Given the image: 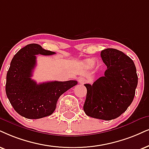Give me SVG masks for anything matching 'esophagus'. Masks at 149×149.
<instances>
[{"instance_id": "esophagus-1", "label": "esophagus", "mask_w": 149, "mask_h": 149, "mask_svg": "<svg viewBox=\"0 0 149 149\" xmlns=\"http://www.w3.org/2000/svg\"><path fill=\"white\" fill-rule=\"evenodd\" d=\"M78 81H79V82H80V84H84V83H85V82H86V79L84 78H83V77H80V78L78 79Z\"/></svg>"}]
</instances>
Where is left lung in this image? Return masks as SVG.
<instances>
[{
  "mask_svg": "<svg viewBox=\"0 0 149 149\" xmlns=\"http://www.w3.org/2000/svg\"><path fill=\"white\" fill-rule=\"evenodd\" d=\"M100 56L107 69L92 85L84 84L87 93L83 109L91 118L111 120L131 104L138 78L134 63L123 52L109 48L102 51Z\"/></svg>",
  "mask_w": 149,
  "mask_h": 149,
  "instance_id": "8db88e82",
  "label": "left lung"
}]
</instances>
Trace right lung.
<instances>
[{"mask_svg": "<svg viewBox=\"0 0 149 149\" xmlns=\"http://www.w3.org/2000/svg\"><path fill=\"white\" fill-rule=\"evenodd\" d=\"M55 54L38 44H29L12 58L7 73L5 91L13 108L24 118L39 119L52 115L60 96L78 84L76 80L37 84L31 79L36 65V55Z\"/></svg>", "mask_w": 149, "mask_h": 149, "instance_id": "obj_1", "label": "right lung"}]
</instances>
